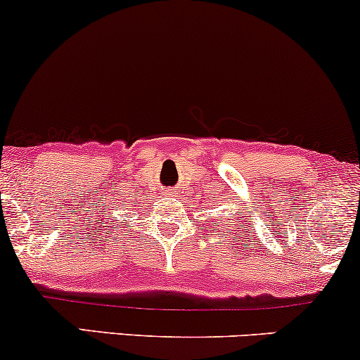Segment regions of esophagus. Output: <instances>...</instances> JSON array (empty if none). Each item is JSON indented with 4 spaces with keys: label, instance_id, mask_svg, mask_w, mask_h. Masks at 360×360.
I'll return each instance as SVG.
<instances>
[{
    "label": "esophagus",
    "instance_id": "obj_1",
    "mask_svg": "<svg viewBox=\"0 0 360 360\" xmlns=\"http://www.w3.org/2000/svg\"><path fill=\"white\" fill-rule=\"evenodd\" d=\"M166 194H167V196H174L176 191H174V189H166Z\"/></svg>",
    "mask_w": 360,
    "mask_h": 360
}]
</instances>
